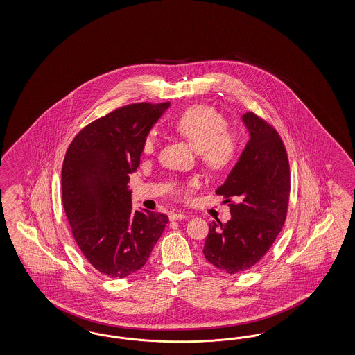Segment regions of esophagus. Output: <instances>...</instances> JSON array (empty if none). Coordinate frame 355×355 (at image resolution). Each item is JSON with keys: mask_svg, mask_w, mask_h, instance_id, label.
Returning <instances> with one entry per match:
<instances>
[{"mask_svg": "<svg viewBox=\"0 0 355 355\" xmlns=\"http://www.w3.org/2000/svg\"><path fill=\"white\" fill-rule=\"evenodd\" d=\"M183 218H187V215L181 214V212H172V214L169 215V220H171V221H174V220H183Z\"/></svg>", "mask_w": 355, "mask_h": 355, "instance_id": "esophagus-1", "label": "esophagus"}]
</instances>
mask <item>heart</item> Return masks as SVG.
Instances as JSON below:
<instances>
[{"mask_svg": "<svg viewBox=\"0 0 355 355\" xmlns=\"http://www.w3.org/2000/svg\"><path fill=\"white\" fill-rule=\"evenodd\" d=\"M173 131L187 140L198 152L200 160L212 169H223L233 162L236 152V138L226 131L225 117L215 107L193 105L177 114L171 122ZM156 138L148 134L141 140V153L153 155ZM183 198L189 196V189H180Z\"/></svg>", "mask_w": 355, "mask_h": 355, "instance_id": "obj_1", "label": "heart"}]
</instances>
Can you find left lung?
Instances as JSON below:
<instances>
[{
	"instance_id": "left-lung-1",
	"label": "left lung",
	"mask_w": 355,
	"mask_h": 355,
	"mask_svg": "<svg viewBox=\"0 0 355 355\" xmlns=\"http://www.w3.org/2000/svg\"><path fill=\"white\" fill-rule=\"evenodd\" d=\"M242 121L250 139L216 190L226 198L232 218L209 224L203 248L211 264L230 275L251 268L267 254L285 223L291 193L289 160L279 132L252 112Z\"/></svg>"
}]
</instances>
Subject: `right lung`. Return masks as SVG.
<instances>
[{
    "instance_id": "obj_1",
    "label": "right lung",
    "mask_w": 355,
    "mask_h": 355,
    "mask_svg": "<svg viewBox=\"0 0 355 355\" xmlns=\"http://www.w3.org/2000/svg\"><path fill=\"white\" fill-rule=\"evenodd\" d=\"M171 103L119 107L76 134L62 165V205L76 245L98 272L123 279L139 270L168 216L132 211L129 174L141 140Z\"/></svg>"
}]
</instances>
